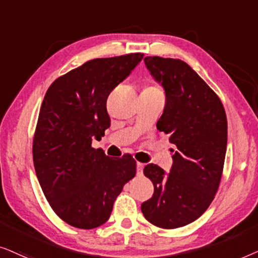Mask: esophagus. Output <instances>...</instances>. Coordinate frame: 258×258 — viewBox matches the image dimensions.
<instances>
[{
	"label": "esophagus",
	"mask_w": 258,
	"mask_h": 258,
	"mask_svg": "<svg viewBox=\"0 0 258 258\" xmlns=\"http://www.w3.org/2000/svg\"><path fill=\"white\" fill-rule=\"evenodd\" d=\"M143 170H144V164L137 163V174H138V176H143Z\"/></svg>",
	"instance_id": "34e87169"
}]
</instances>
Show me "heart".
Returning <instances> with one entry per match:
<instances>
[{"label":"heart","mask_w":258,"mask_h":258,"mask_svg":"<svg viewBox=\"0 0 258 258\" xmlns=\"http://www.w3.org/2000/svg\"><path fill=\"white\" fill-rule=\"evenodd\" d=\"M152 88H153V87H152Z\"/></svg>","instance_id":"obj_1"}]
</instances>
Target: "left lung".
Wrapping results in <instances>:
<instances>
[{"label": "left lung", "instance_id": "1", "mask_svg": "<svg viewBox=\"0 0 258 258\" xmlns=\"http://www.w3.org/2000/svg\"><path fill=\"white\" fill-rule=\"evenodd\" d=\"M145 66L165 92L157 128L174 146L170 172L147 164L154 192L142 204L145 218L163 229L187 225L214 201L224 166L228 121L221 100L184 61L146 56Z\"/></svg>", "mask_w": 258, "mask_h": 258}]
</instances>
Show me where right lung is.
Here are the masks:
<instances>
[{
  "mask_svg": "<svg viewBox=\"0 0 258 258\" xmlns=\"http://www.w3.org/2000/svg\"><path fill=\"white\" fill-rule=\"evenodd\" d=\"M144 54L94 59L56 79L41 106L33 159L48 203L59 217L79 229L108 221L115 198L136 176L131 154L109 158L92 147L111 125L106 101L132 73Z\"/></svg>",
  "mask_w": 258,
  "mask_h": 258,
  "instance_id": "1",
  "label": "right lung"
}]
</instances>
